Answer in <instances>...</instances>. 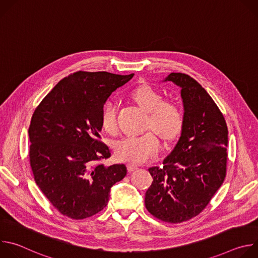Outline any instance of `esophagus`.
Returning <instances> with one entry per match:
<instances>
[{"instance_id": "esophagus-1", "label": "esophagus", "mask_w": 258, "mask_h": 258, "mask_svg": "<svg viewBox=\"0 0 258 258\" xmlns=\"http://www.w3.org/2000/svg\"><path fill=\"white\" fill-rule=\"evenodd\" d=\"M138 168H139V166L136 165V164H132V163H128V164H127V170H128V171H134V170H136V169H138Z\"/></svg>"}]
</instances>
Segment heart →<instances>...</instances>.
Listing matches in <instances>:
<instances>
[{
    "instance_id": "obj_1",
    "label": "heart",
    "mask_w": 258,
    "mask_h": 258,
    "mask_svg": "<svg viewBox=\"0 0 258 258\" xmlns=\"http://www.w3.org/2000/svg\"><path fill=\"white\" fill-rule=\"evenodd\" d=\"M134 100L148 111L147 127L155 130L164 140L174 139L180 132L183 114L177 103L163 99L162 94L151 86L143 85L133 92ZM102 126L110 133L117 130L116 106L107 101L101 111ZM160 143L154 132L141 136H131L114 144L116 156L125 162L143 163L151 159L159 150Z\"/></svg>"
}]
</instances>
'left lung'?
I'll list each match as a JSON object with an SVG mask.
<instances>
[{"label": "left lung", "mask_w": 258, "mask_h": 258, "mask_svg": "<svg viewBox=\"0 0 258 258\" xmlns=\"http://www.w3.org/2000/svg\"><path fill=\"white\" fill-rule=\"evenodd\" d=\"M163 82L181 89L183 122L163 165L149 168L153 181L146 192L145 205L162 222L178 224L198 215L223 185L228 126L212 98L194 79L171 72Z\"/></svg>", "instance_id": "8db88e82"}]
</instances>
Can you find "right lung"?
<instances>
[{
  "label": "right lung",
  "mask_w": 258,
  "mask_h": 258,
  "mask_svg": "<svg viewBox=\"0 0 258 258\" xmlns=\"http://www.w3.org/2000/svg\"><path fill=\"white\" fill-rule=\"evenodd\" d=\"M133 77L75 72L34 110L28 128L30 166L36 185L63 215L83 219L98 213L111 187L126 175L124 164L101 162L111 154L99 139L105 102Z\"/></svg>",
  "instance_id": "obj_1"
}]
</instances>
